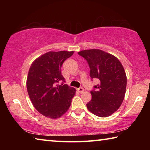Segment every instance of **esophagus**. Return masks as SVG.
Wrapping results in <instances>:
<instances>
[{
    "instance_id": "1",
    "label": "esophagus",
    "mask_w": 150,
    "mask_h": 150,
    "mask_svg": "<svg viewBox=\"0 0 150 150\" xmlns=\"http://www.w3.org/2000/svg\"><path fill=\"white\" fill-rule=\"evenodd\" d=\"M77 91L79 93H83V92H84V88H82V87H80V88H77Z\"/></svg>"
}]
</instances>
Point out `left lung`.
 Returning a JSON list of instances; mask_svg holds the SVG:
<instances>
[{
    "instance_id": "left-lung-1",
    "label": "left lung",
    "mask_w": 150,
    "mask_h": 150,
    "mask_svg": "<svg viewBox=\"0 0 150 150\" xmlns=\"http://www.w3.org/2000/svg\"><path fill=\"white\" fill-rule=\"evenodd\" d=\"M79 55L87 60L91 77L100 84L91 91L92 99L87 104L88 110L99 117H108L120 108L126 93L127 78L117 57L98 49L82 50Z\"/></svg>"
}]
</instances>
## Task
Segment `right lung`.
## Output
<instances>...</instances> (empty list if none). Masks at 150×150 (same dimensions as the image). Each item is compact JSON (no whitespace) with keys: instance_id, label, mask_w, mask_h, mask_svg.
Masks as SVG:
<instances>
[{"instance_id":"right-lung-1","label":"right lung","mask_w":150,"mask_h":150,"mask_svg":"<svg viewBox=\"0 0 150 150\" xmlns=\"http://www.w3.org/2000/svg\"><path fill=\"white\" fill-rule=\"evenodd\" d=\"M74 52H49L35 59L26 80L29 97L35 108L50 118H58L68 110L75 95V88L65 83L61 68ZM62 82L59 86L58 83Z\"/></svg>"}]
</instances>
